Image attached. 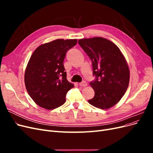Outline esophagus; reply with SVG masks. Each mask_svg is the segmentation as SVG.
Here are the masks:
<instances>
[{"mask_svg": "<svg viewBox=\"0 0 153 153\" xmlns=\"http://www.w3.org/2000/svg\"><path fill=\"white\" fill-rule=\"evenodd\" d=\"M79 85L82 87H86L87 85V83L85 81H82V82L79 83Z\"/></svg>", "mask_w": 153, "mask_h": 153, "instance_id": "obj_1", "label": "esophagus"}]
</instances>
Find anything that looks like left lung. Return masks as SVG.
Segmentation results:
<instances>
[{
	"mask_svg": "<svg viewBox=\"0 0 153 153\" xmlns=\"http://www.w3.org/2000/svg\"><path fill=\"white\" fill-rule=\"evenodd\" d=\"M78 43L91 60L95 76V80L90 82L94 96L88 101L101 109L112 107L122 98L129 85L126 59L117 46L106 39H82Z\"/></svg>",
	"mask_w": 153,
	"mask_h": 153,
	"instance_id": "left-lung-1",
	"label": "left lung"
}]
</instances>
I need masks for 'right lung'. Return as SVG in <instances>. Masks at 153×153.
Returning a JSON list of instances; mask_svg holds the SVG:
<instances>
[{
	"label": "right lung",
	"instance_id": "right-lung-1",
	"mask_svg": "<svg viewBox=\"0 0 153 153\" xmlns=\"http://www.w3.org/2000/svg\"><path fill=\"white\" fill-rule=\"evenodd\" d=\"M77 39H56L40 45L31 55L25 72L30 98L41 107L51 110L62 105L74 85L66 78L64 60Z\"/></svg>",
	"mask_w": 153,
	"mask_h": 153
}]
</instances>
